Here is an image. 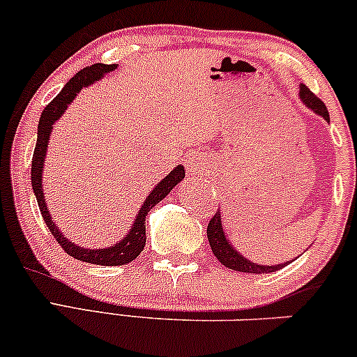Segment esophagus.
Masks as SVG:
<instances>
[{
    "label": "esophagus",
    "instance_id": "34e87169",
    "mask_svg": "<svg viewBox=\"0 0 357 357\" xmlns=\"http://www.w3.org/2000/svg\"><path fill=\"white\" fill-rule=\"evenodd\" d=\"M203 164H205V160H203L202 155L192 154V155H188L187 162H185V167H187V170H188L190 174L198 175V174H202Z\"/></svg>",
    "mask_w": 357,
    "mask_h": 357
}]
</instances>
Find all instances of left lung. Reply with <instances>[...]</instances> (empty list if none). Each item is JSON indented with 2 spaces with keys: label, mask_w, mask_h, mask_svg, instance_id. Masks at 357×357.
I'll return each mask as SVG.
<instances>
[{
  "label": "left lung",
  "mask_w": 357,
  "mask_h": 357,
  "mask_svg": "<svg viewBox=\"0 0 357 357\" xmlns=\"http://www.w3.org/2000/svg\"><path fill=\"white\" fill-rule=\"evenodd\" d=\"M300 98L303 100V103L312 108L314 113L320 114L330 123V113H328L326 106L323 101L318 98L313 91H310L308 86L302 85L300 86ZM208 241H210L211 251L215 254L216 259L223 264L225 267H229V269L238 271V272H248V274H267V272H275L279 269H284L287 264H277V266H257L251 261H248L246 257H243L238 251H234V248H231V244L226 239L225 231L221 228V213L220 210L213 215L206 228Z\"/></svg>",
  "instance_id": "8db88e82"
}]
</instances>
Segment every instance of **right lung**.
Returning a JSON list of instances; mask_svg holds the SVG:
<instances>
[{
	"label": "right lung",
	"mask_w": 357,
	"mask_h": 357,
	"mask_svg": "<svg viewBox=\"0 0 357 357\" xmlns=\"http://www.w3.org/2000/svg\"><path fill=\"white\" fill-rule=\"evenodd\" d=\"M118 66L116 63H111V66H106V63H93V66L85 67L83 70L77 73L75 77L70 78L63 90L55 96V98L50 101V103L45 106L43 114H40L39 126H37V142L34 155H32V167H31V182H32V190H34V195L37 198V205H39L40 215L47 225V228L55 241L62 246L63 251H66L68 256L78 259V261L96 264V266H123V264H129L134 261L139 254L142 252V249L146 246V216L152 208H154L157 203H159L162 198H165L170 193L175 185H177L180 180L185 177V170L182 165L175 167L172 172H170L167 177H165L162 182L157 185V187L149 193V197L146 198L144 205L141 206V210L137 213V218L134 221L132 228L126 234L121 243L114 244V246L106 248V249H83L78 248L75 244L70 243L66 236L60 233V229L54 225L52 218H50L47 205H45L44 200V192H43V169H44V159L45 152H47V144H49V136L50 131H52L54 123L62 116L63 111L67 109L68 103H72V100L75 98L78 91L82 90L83 86L91 85V83L100 80L105 73L114 70Z\"/></svg>",
	"instance_id": "add662e5"
}]
</instances>
